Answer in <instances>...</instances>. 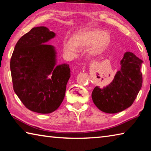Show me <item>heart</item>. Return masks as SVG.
<instances>
[{
  "label": "heart",
  "instance_id": "b5f03b06",
  "mask_svg": "<svg viewBox=\"0 0 151 151\" xmlns=\"http://www.w3.org/2000/svg\"><path fill=\"white\" fill-rule=\"evenodd\" d=\"M111 41V37L106 31L97 29H88L78 32L73 36L72 40H65L64 50L71 55H75L78 49L87 48L91 55L99 54L106 49Z\"/></svg>",
  "mask_w": 151,
  "mask_h": 151
}]
</instances>
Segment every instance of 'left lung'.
I'll return each instance as SVG.
<instances>
[{
    "instance_id": "obj_1",
    "label": "left lung",
    "mask_w": 151,
    "mask_h": 151,
    "mask_svg": "<svg viewBox=\"0 0 151 151\" xmlns=\"http://www.w3.org/2000/svg\"><path fill=\"white\" fill-rule=\"evenodd\" d=\"M143 61L131 52L124 53L121 68L111 84L101 88L96 86L92 93L93 103L101 111L116 113L131 106L142 85L140 72Z\"/></svg>"
}]
</instances>
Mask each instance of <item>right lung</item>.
Masks as SVG:
<instances>
[{"mask_svg": "<svg viewBox=\"0 0 151 151\" xmlns=\"http://www.w3.org/2000/svg\"><path fill=\"white\" fill-rule=\"evenodd\" d=\"M55 36L45 27L33 28L19 40L11 58L15 93L28 109L38 113H50L59 107L70 76L68 65L56 66L55 47L46 44Z\"/></svg>", "mask_w": 151, "mask_h": 151, "instance_id": "1", "label": "right lung"}]
</instances>
